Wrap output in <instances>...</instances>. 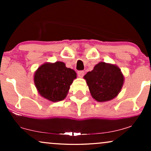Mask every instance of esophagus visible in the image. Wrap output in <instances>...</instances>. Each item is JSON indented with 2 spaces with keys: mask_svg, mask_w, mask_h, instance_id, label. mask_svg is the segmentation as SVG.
Listing matches in <instances>:
<instances>
[{
  "mask_svg": "<svg viewBox=\"0 0 151 151\" xmlns=\"http://www.w3.org/2000/svg\"><path fill=\"white\" fill-rule=\"evenodd\" d=\"M77 74L79 77H82L84 75V71H78Z\"/></svg>",
  "mask_w": 151,
  "mask_h": 151,
  "instance_id": "esophagus-1",
  "label": "esophagus"
}]
</instances>
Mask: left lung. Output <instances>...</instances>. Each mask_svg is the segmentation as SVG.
Wrapping results in <instances>:
<instances>
[{"instance_id": "left-lung-1", "label": "left lung", "mask_w": 151, "mask_h": 151, "mask_svg": "<svg viewBox=\"0 0 151 151\" xmlns=\"http://www.w3.org/2000/svg\"><path fill=\"white\" fill-rule=\"evenodd\" d=\"M91 96L96 101L104 102L113 99L120 92L124 77L116 65L99 62L93 70L84 77Z\"/></svg>"}]
</instances>
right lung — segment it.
Returning a JSON list of instances; mask_svg holds the SVG:
<instances>
[{"label":"right lung","instance_id":"obj_1","mask_svg":"<svg viewBox=\"0 0 151 151\" xmlns=\"http://www.w3.org/2000/svg\"><path fill=\"white\" fill-rule=\"evenodd\" d=\"M76 78L75 71L66 67L64 62H47L35 72L34 82L42 97L57 102L65 99Z\"/></svg>","mask_w":151,"mask_h":151}]
</instances>
